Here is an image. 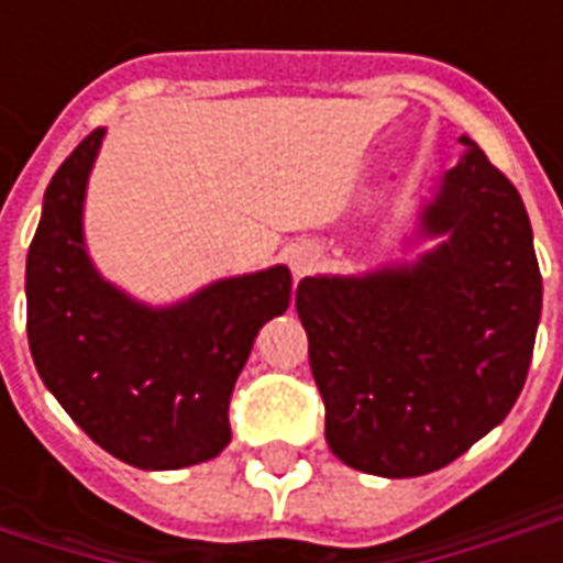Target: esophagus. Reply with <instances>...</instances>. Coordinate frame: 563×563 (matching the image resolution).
Masks as SVG:
<instances>
[{"label":"esophagus","mask_w":563,"mask_h":563,"mask_svg":"<svg viewBox=\"0 0 563 563\" xmlns=\"http://www.w3.org/2000/svg\"><path fill=\"white\" fill-rule=\"evenodd\" d=\"M319 258H322V253H319L317 244L289 246V268H292L295 277H305V274H310V271L319 265Z\"/></svg>","instance_id":"34e87169"}]
</instances>
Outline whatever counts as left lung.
Here are the masks:
<instances>
[{
    "label": "left lung",
    "instance_id": "1",
    "mask_svg": "<svg viewBox=\"0 0 563 563\" xmlns=\"http://www.w3.org/2000/svg\"><path fill=\"white\" fill-rule=\"evenodd\" d=\"M416 213V262L298 283L295 310L325 401L329 449L353 471L407 479L446 467L507 419L543 310L516 186L467 135Z\"/></svg>",
    "mask_w": 563,
    "mask_h": 563
}]
</instances>
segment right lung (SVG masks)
<instances>
[{
  "label": "right lung",
  "mask_w": 563,
  "mask_h": 563,
  "mask_svg": "<svg viewBox=\"0 0 563 563\" xmlns=\"http://www.w3.org/2000/svg\"><path fill=\"white\" fill-rule=\"evenodd\" d=\"M104 141H80L44 192L26 256V334L38 377L104 452L180 471L232 440L229 398L258 329L286 313L292 274L271 265L153 307L104 280L84 241V201Z\"/></svg>",
  "instance_id": "1"
}]
</instances>
